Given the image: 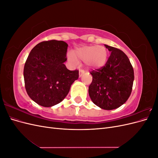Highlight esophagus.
Here are the masks:
<instances>
[{"instance_id":"1","label":"esophagus","mask_w":158,"mask_h":158,"mask_svg":"<svg viewBox=\"0 0 158 158\" xmlns=\"http://www.w3.org/2000/svg\"><path fill=\"white\" fill-rule=\"evenodd\" d=\"M84 73H85V72H84V70H79V76H80V77H81V76H82V75H84Z\"/></svg>"}]
</instances>
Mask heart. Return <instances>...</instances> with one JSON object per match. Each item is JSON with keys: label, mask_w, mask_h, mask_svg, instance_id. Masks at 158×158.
Here are the masks:
<instances>
[{"label": "heart", "mask_w": 158, "mask_h": 158, "mask_svg": "<svg viewBox=\"0 0 158 158\" xmlns=\"http://www.w3.org/2000/svg\"><path fill=\"white\" fill-rule=\"evenodd\" d=\"M108 57V51L103 46L87 45L79 47L69 52L67 58L70 63L76 65L78 60L85 62L89 67L95 69H101L106 64Z\"/></svg>", "instance_id": "b5f03b06"}]
</instances>
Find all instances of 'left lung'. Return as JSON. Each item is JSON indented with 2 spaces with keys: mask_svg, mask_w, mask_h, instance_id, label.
<instances>
[{
  "mask_svg": "<svg viewBox=\"0 0 158 158\" xmlns=\"http://www.w3.org/2000/svg\"><path fill=\"white\" fill-rule=\"evenodd\" d=\"M111 52L102 68L91 72L92 82L88 92L93 103L106 110L117 109L130 97L134 70L125 52L115 47L105 45Z\"/></svg>",
  "mask_w": 158,
  "mask_h": 158,
  "instance_id": "1",
  "label": "left lung"
}]
</instances>
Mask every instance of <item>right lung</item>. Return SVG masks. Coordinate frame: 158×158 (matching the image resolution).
<instances>
[{
	"mask_svg": "<svg viewBox=\"0 0 158 158\" xmlns=\"http://www.w3.org/2000/svg\"><path fill=\"white\" fill-rule=\"evenodd\" d=\"M68 44L63 41H42L31 49L23 69L25 88L30 98L40 106L50 107L59 103L78 78V70H69Z\"/></svg>",
	"mask_w": 158,
	"mask_h": 158,
	"instance_id": "right-lung-1",
	"label": "right lung"
}]
</instances>
